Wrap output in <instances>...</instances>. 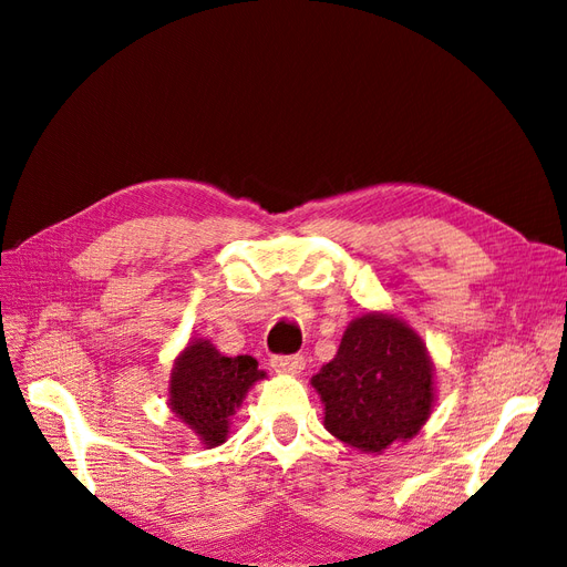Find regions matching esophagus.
<instances>
[{
  "instance_id": "1",
  "label": "esophagus",
  "mask_w": 567,
  "mask_h": 567,
  "mask_svg": "<svg viewBox=\"0 0 567 567\" xmlns=\"http://www.w3.org/2000/svg\"><path fill=\"white\" fill-rule=\"evenodd\" d=\"M271 369L288 375H298L305 369V357L302 354H277L271 357Z\"/></svg>"
}]
</instances>
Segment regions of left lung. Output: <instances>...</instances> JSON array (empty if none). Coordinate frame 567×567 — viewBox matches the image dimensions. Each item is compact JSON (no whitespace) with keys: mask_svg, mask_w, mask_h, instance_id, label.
Instances as JSON below:
<instances>
[{"mask_svg":"<svg viewBox=\"0 0 567 567\" xmlns=\"http://www.w3.org/2000/svg\"><path fill=\"white\" fill-rule=\"evenodd\" d=\"M433 371L421 336L406 321L383 312L354 319L338 354L312 379L326 431L367 454L414 437L435 402Z\"/></svg>","mask_w":567,"mask_h":567,"instance_id":"8db88e82","label":"left lung"}]
</instances>
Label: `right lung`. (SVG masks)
Masks as SVG:
<instances>
[{
  "label": "right lung",
  "mask_w": 567,
  "mask_h": 567,
  "mask_svg": "<svg viewBox=\"0 0 567 567\" xmlns=\"http://www.w3.org/2000/svg\"><path fill=\"white\" fill-rule=\"evenodd\" d=\"M265 379L250 354L225 357L210 340H192L175 359L169 375V409L200 437L217 447L229 435V419L246 392Z\"/></svg>",
  "instance_id": "1"
}]
</instances>
